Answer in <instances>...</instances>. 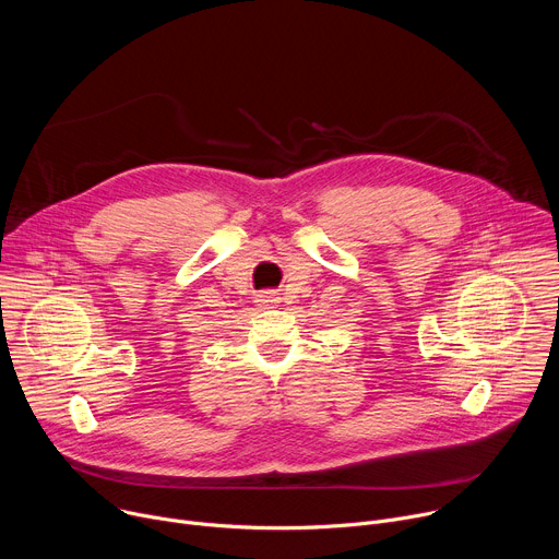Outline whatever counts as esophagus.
Listing matches in <instances>:
<instances>
[{
	"label": "esophagus",
	"mask_w": 559,
	"mask_h": 559,
	"mask_svg": "<svg viewBox=\"0 0 559 559\" xmlns=\"http://www.w3.org/2000/svg\"><path fill=\"white\" fill-rule=\"evenodd\" d=\"M278 294L276 292H272V289H265V292H261V296H259V302H263V305H278Z\"/></svg>",
	"instance_id": "1"
}]
</instances>
